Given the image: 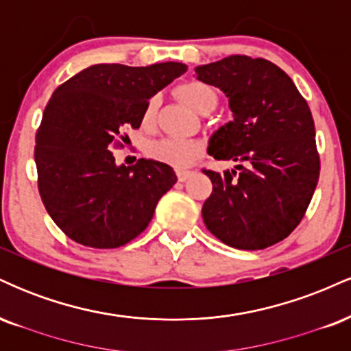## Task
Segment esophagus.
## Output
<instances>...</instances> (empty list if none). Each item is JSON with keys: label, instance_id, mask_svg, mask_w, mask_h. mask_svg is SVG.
<instances>
[{"label": "esophagus", "instance_id": "obj_1", "mask_svg": "<svg viewBox=\"0 0 351 351\" xmlns=\"http://www.w3.org/2000/svg\"><path fill=\"white\" fill-rule=\"evenodd\" d=\"M195 175V171H189V170H176V176H178L180 181H186L188 178Z\"/></svg>", "mask_w": 351, "mask_h": 351}]
</instances>
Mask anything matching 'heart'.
<instances>
[{"instance_id":"heart-1","label":"heart","mask_w":351,"mask_h":351,"mask_svg":"<svg viewBox=\"0 0 351 351\" xmlns=\"http://www.w3.org/2000/svg\"><path fill=\"white\" fill-rule=\"evenodd\" d=\"M176 94L191 110L198 112L204 106H216V94L206 84L191 80L176 88ZM155 119V100H150L143 110V123H152ZM150 156L156 162L183 168L195 162L201 153V145L188 138H163L152 143Z\"/></svg>"}]
</instances>
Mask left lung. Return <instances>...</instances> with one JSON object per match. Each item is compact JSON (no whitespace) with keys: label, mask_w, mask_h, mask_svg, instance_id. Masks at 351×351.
<instances>
[{"label":"left lung","mask_w":351,"mask_h":351,"mask_svg":"<svg viewBox=\"0 0 351 351\" xmlns=\"http://www.w3.org/2000/svg\"><path fill=\"white\" fill-rule=\"evenodd\" d=\"M195 71L226 94L234 117L209 138V155L237 165L203 170L213 183L204 224L244 251L280 243L299 226L320 175L307 100L280 67L261 58L229 56Z\"/></svg>","instance_id":"obj_1"}]
</instances>
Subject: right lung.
<instances>
[{
  "label": "right lung",
  "mask_w": 351,
  "mask_h": 351,
  "mask_svg": "<svg viewBox=\"0 0 351 351\" xmlns=\"http://www.w3.org/2000/svg\"><path fill=\"white\" fill-rule=\"evenodd\" d=\"M188 67L95 64L56 88L36 134L38 188L60 231L94 249H115L147 229L176 183L167 163L140 158L117 167L112 147L138 128L148 100Z\"/></svg>",
  "instance_id": "right-lung-1"
}]
</instances>
